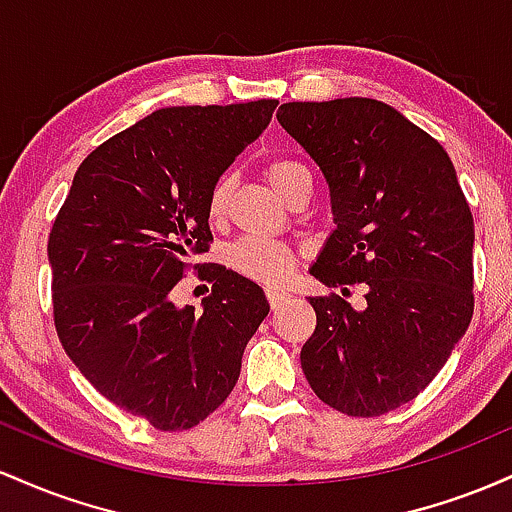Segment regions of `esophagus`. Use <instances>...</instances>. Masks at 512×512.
I'll return each instance as SVG.
<instances>
[{
  "label": "esophagus",
  "mask_w": 512,
  "mask_h": 512,
  "mask_svg": "<svg viewBox=\"0 0 512 512\" xmlns=\"http://www.w3.org/2000/svg\"><path fill=\"white\" fill-rule=\"evenodd\" d=\"M286 298H289V293H286V291H279V289H269L267 291V301H269V305H272V308H279V305L284 303Z\"/></svg>",
  "instance_id": "obj_1"
}]
</instances>
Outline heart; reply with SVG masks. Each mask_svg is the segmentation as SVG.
<instances>
[{"instance_id":"b5f03b06","label":"heart","mask_w":512,"mask_h":512,"mask_svg":"<svg viewBox=\"0 0 512 512\" xmlns=\"http://www.w3.org/2000/svg\"><path fill=\"white\" fill-rule=\"evenodd\" d=\"M267 182L279 197L289 199L301 182L310 180L308 168L301 166L298 161H289V158H279L264 168ZM228 192H231V182L228 178H221L214 182L209 192V216L219 219L226 211ZM228 264L236 269L238 274L248 276L252 281H260L267 286H279L289 279L293 269V252L286 245L269 243V240L260 238H243L228 250Z\"/></svg>"}]
</instances>
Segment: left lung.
<instances>
[{"label": "left lung", "instance_id": "1", "mask_svg": "<svg viewBox=\"0 0 512 512\" xmlns=\"http://www.w3.org/2000/svg\"><path fill=\"white\" fill-rule=\"evenodd\" d=\"M279 125L330 187L334 231L310 274L366 284V305L315 296L301 366L317 397L380 416L419 395L474 313V219L448 151L373 98L284 103Z\"/></svg>", "mask_w": 512, "mask_h": 512}]
</instances>
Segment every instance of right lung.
<instances>
[{"label": "right lung", "mask_w": 512, "mask_h": 512, "mask_svg": "<svg viewBox=\"0 0 512 512\" xmlns=\"http://www.w3.org/2000/svg\"><path fill=\"white\" fill-rule=\"evenodd\" d=\"M279 101L175 105L84 158L52 223L60 342L110 402L158 431L204 421L238 383L269 313L255 281L219 267L211 296L175 305L187 260L209 250V192L267 129Z\"/></svg>", "instance_id": "right-lung-1"}]
</instances>
